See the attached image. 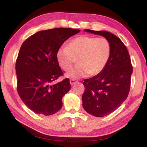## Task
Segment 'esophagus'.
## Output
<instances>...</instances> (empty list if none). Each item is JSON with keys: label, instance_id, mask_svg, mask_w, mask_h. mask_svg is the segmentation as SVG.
<instances>
[{"label": "esophagus", "instance_id": "esophagus-1", "mask_svg": "<svg viewBox=\"0 0 147 147\" xmlns=\"http://www.w3.org/2000/svg\"><path fill=\"white\" fill-rule=\"evenodd\" d=\"M69 82H70V84H71V86H73L74 84H75L76 83H77L78 81L75 79H70L69 80Z\"/></svg>", "mask_w": 147, "mask_h": 147}]
</instances>
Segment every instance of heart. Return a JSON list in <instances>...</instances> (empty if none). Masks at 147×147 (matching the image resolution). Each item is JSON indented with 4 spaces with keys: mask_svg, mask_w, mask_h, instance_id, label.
Here are the masks:
<instances>
[{
    "mask_svg": "<svg viewBox=\"0 0 147 147\" xmlns=\"http://www.w3.org/2000/svg\"><path fill=\"white\" fill-rule=\"evenodd\" d=\"M112 52V45L106 37L80 35L74 38L67 46H61L56 52L60 67L67 71L75 62L78 65L67 74L68 77L77 79L88 74L96 76L107 65Z\"/></svg>",
    "mask_w": 147,
    "mask_h": 147,
    "instance_id": "heart-1",
    "label": "heart"
}]
</instances>
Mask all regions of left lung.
I'll return each instance as SVG.
<instances>
[{"instance_id": "left-lung-1", "label": "left lung", "mask_w": 147, "mask_h": 147, "mask_svg": "<svg viewBox=\"0 0 147 147\" xmlns=\"http://www.w3.org/2000/svg\"><path fill=\"white\" fill-rule=\"evenodd\" d=\"M85 31L104 36L112 45L111 55L103 71L83 82L84 110L96 117H103L115 111L128 97L133 69L128 50L118 37L105 31Z\"/></svg>"}]
</instances>
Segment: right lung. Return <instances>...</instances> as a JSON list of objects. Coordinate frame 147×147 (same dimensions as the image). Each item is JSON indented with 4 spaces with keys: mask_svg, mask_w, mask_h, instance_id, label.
Listing matches in <instances>:
<instances>
[{
    "mask_svg": "<svg viewBox=\"0 0 147 147\" xmlns=\"http://www.w3.org/2000/svg\"><path fill=\"white\" fill-rule=\"evenodd\" d=\"M80 31L71 28H55L37 32L22 44L16 61L18 94L29 109L38 114L51 115L62 107V98L71 88L56 59V52L64 42Z\"/></svg>",
    "mask_w": 147,
    "mask_h": 147,
    "instance_id": "add662e5",
    "label": "right lung"
}]
</instances>
